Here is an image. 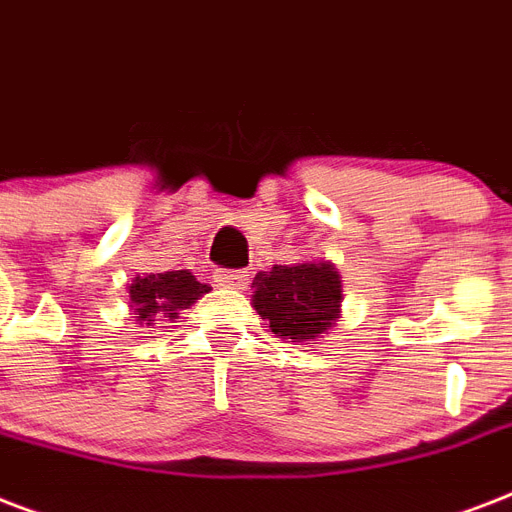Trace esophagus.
<instances>
[{
  "label": "esophagus",
  "mask_w": 512,
  "mask_h": 512,
  "mask_svg": "<svg viewBox=\"0 0 512 512\" xmlns=\"http://www.w3.org/2000/svg\"><path fill=\"white\" fill-rule=\"evenodd\" d=\"M213 283L219 285V288H237V291H240V288H245V285H248V272H240V269H235V272H224V269H221V272H216V275H213Z\"/></svg>",
  "instance_id": "obj_1"
}]
</instances>
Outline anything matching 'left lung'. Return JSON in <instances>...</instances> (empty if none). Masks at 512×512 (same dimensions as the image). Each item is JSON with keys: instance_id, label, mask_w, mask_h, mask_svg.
Here are the masks:
<instances>
[{"instance_id": "left-lung-1", "label": "left lung", "mask_w": 512, "mask_h": 512, "mask_svg": "<svg viewBox=\"0 0 512 512\" xmlns=\"http://www.w3.org/2000/svg\"><path fill=\"white\" fill-rule=\"evenodd\" d=\"M253 310L277 339L312 344L342 315V275L326 259L275 264L253 277Z\"/></svg>"}]
</instances>
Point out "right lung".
<instances>
[{
  "label": "right lung",
  "mask_w": 512,
  "mask_h": 512,
  "mask_svg": "<svg viewBox=\"0 0 512 512\" xmlns=\"http://www.w3.org/2000/svg\"><path fill=\"white\" fill-rule=\"evenodd\" d=\"M208 291L211 288L200 283L189 269L138 275L128 285L130 310L136 315L138 328H152L154 323H173L181 310H189L194 301Z\"/></svg>",
  "instance_id": "right-lung-1"
}]
</instances>
